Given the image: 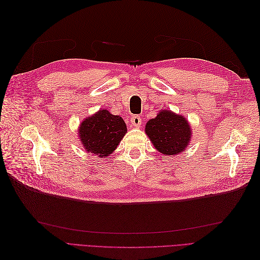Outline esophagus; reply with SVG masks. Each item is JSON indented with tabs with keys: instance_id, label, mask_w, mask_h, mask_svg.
Wrapping results in <instances>:
<instances>
[{
	"instance_id": "34e87169",
	"label": "esophagus",
	"mask_w": 260,
	"mask_h": 260,
	"mask_svg": "<svg viewBox=\"0 0 260 260\" xmlns=\"http://www.w3.org/2000/svg\"><path fill=\"white\" fill-rule=\"evenodd\" d=\"M130 121H131V124L133 125V127L136 128H140L141 124H142V120H141V117L136 115V116H132L130 118Z\"/></svg>"
}]
</instances>
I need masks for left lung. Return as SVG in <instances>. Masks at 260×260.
<instances>
[{
    "label": "left lung",
    "instance_id": "8db88e82",
    "mask_svg": "<svg viewBox=\"0 0 260 260\" xmlns=\"http://www.w3.org/2000/svg\"><path fill=\"white\" fill-rule=\"evenodd\" d=\"M145 133L157 151L165 156H175L188 145L192 131L183 116L161 111L147 121Z\"/></svg>",
    "mask_w": 260,
    "mask_h": 260
}]
</instances>
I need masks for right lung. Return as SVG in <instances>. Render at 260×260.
<instances>
[{"instance_id":"right-lung-1","label":"right lung","mask_w":260,"mask_h":260,"mask_svg":"<svg viewBox=\"0 0 260 260\" xmlns=\"http://www.w3.org/2000/svg\"><path fill=\"white\" fill-rule=\"evenodd\" d=\"M125 132L127 125L121 117L102 109L81 122L79 138L86 152L106 157L117 148Z\"/></svg>"}]
</instances>
